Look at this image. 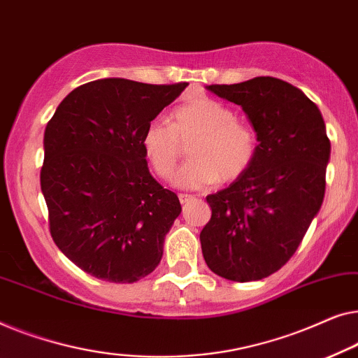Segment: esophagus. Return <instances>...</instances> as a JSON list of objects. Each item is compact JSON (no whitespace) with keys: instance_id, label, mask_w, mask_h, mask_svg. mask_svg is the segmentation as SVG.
<instances>
[{"instance_id":"1","label":"esophagus","mask_w":358,"mask_h":358,"mask_svg":"<svg viewBox=\"0 0 358 358\" xmlns=\"http://www.w3.org/2000/svg\"><path fill=\"white\" fill-rule=\"evenodd\" d=\"M178 199H180V203H181V204H186V203H189V201H193V199H194V194L180 193V194H178Z\"/></svg>"}]
</instances>
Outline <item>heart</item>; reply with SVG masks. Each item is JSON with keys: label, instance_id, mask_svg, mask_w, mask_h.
I'll use <instances>...</instances> for the list:
<instances>
[{"label": "heart", "instance_id": "heart-1", "mask_svg": "<svg viewBox=\"0 0 358 358\" xmlns=\"http://www.w3.org/2000/svg\"><path fill=\"white\" fill-rule=\"evenodd\" d=\"M189 141L191 159L175 177V185L188 189L238 180L258 152V138L250 124L236 120L229 105L199 97L175 108L172 123L155 118L145 127L143 150L159 178L172 177Z\"/></svg>", "mask_w": 358, "mask_h": 358}]
</instances>
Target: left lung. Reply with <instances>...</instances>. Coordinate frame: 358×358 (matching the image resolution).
Masks as SVG:
<instances>
[{"label": "left lung", "mask_w": 358, "mask_h": 358, "mask_svg": "<svg viewBox=\"0 0 358 358\" xmlns=\"http://www.w3.org/2000/svg\"><path fill=\"white\" fill-rule=\"evenodd\" d=\"M208 89L245 110L259 144L248 172L206 198L213 215L201 250L220 278L259 280L292 258L318 214L331 143L318 107L285 80L259 76Z\"/></svg>", "instance_id": "8db88e82"}]
</instances>
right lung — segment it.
<instances>
[{
  "mask_svg": "<svg viewBox=\"0 0 358 358\" xmlns=\"http://www.w3.org/2000/svg\"><path fill=\"white\" fill-rule=\"evenodd\" d=\"M186 85L92 80L69 92L45 128L40 186L50 234L84 273L133 284L162 259L181 206L149 173L143 134Z\"/></svg>",
  "mask_w": 358,
  "mask_h": 358,
  "instance_id": "obj_1",
  "label": "right lung"
}]
</instances>
